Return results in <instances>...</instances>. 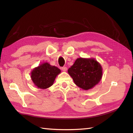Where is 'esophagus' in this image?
<instances>
[{
  "mask_svg": "<svg viewBox=\"0 0 133 133\" xmlns=\"http://www.w3.org/2000/svg\"><path fill=\"white\" fill-rule=\"evenodd\" d=\"M61 69H62V70L63 71H66L67 70V68L66 67H62L61 68Z\"/></svg>",
  "mask_w": 133,
  "mask_h": 133,
  "instance_id": "esophagus-1",
  "label": "esophagus"
}]
</instances>
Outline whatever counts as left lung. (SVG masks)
Instances as JSON below:
<instances>
[{
    "label": "left lung",
    "instance_id": "8db88e82",
    "mask_svg": "<svg viewBox=\"0 0 133 133\" xmlns=\"http://www.w3.org/2000/svg\"><path fill=\"white\" fill-rule=\"evenodd\" d=\"M75 84L84 90L97 85L102 77V67L94 58H79L68 70Z\"/></svg>",
    "mask_w": 133,
    "mask_h": 133
}]
</instances>
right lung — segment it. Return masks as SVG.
I'll list each match as a JSON object with an SVG mask.
<instances>
[{
    "mask_svg": "<svg viewBox=\"0 0 133 133\" xmlns=\"http://www.w3.org/2000/svg\"><path fill=\"white\" fill-rule=\"evenodd\" d=\"M61 72V70L57 67L44 62L32 70L31 78L38 88L46 89L52 85L56 76Z\"/></svg>",
    "mask_w": 133,
    "mask_h": 133,
    "instance_id": "1",
    "label": "right lung"
}]
</instances>
